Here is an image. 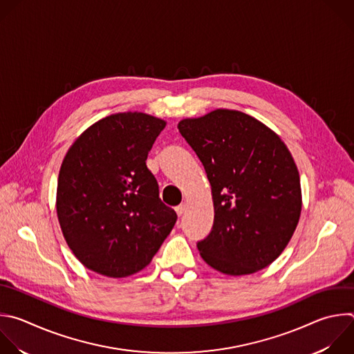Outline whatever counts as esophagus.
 <instances>
[{"instance_id":"obj_1","label":"esophagus","mask_w":354,"mask_h":354,"mask_svg":"<svg viewBox=\"0 0 354 354\" xmlns=\"http://www.w3.org/2000/svg\"><path fill=\"white\" fill-rule=\"evenodd\" d=\"M186 208H187V204H186V203H182V204H179V205L175 208V211H176V214L180 216V215L186 211Z\"/></svg>"}]
</instances>
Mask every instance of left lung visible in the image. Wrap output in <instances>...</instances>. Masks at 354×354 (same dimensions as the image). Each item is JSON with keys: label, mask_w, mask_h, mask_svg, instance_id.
Listing matches in <instances>:
<instances>
[{"label": "left lung", "mask_w": 354, "mask_h": 354, "mask_svg": "<svg viewBox=\"0 0 354 354\" xmlns=\"http://www.w3.org/2000/svg\"><path fill=\"white\" fill-rule=\"evenodd\" d=\"M178 129L204 165L214 225L197 243L203 260L226 275H248L275 261L301 212L300 176L281 138L256 118L215 109Z\"/></svg>", "instance_id": "1"}]
</instances>
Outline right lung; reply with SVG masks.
<instances>
[{
  "label": "right lung",
  "instance_id": "1",
  "mask_svg": "<svg viewBox=\"0 0 354 354\" xmlns=\"http://www.w3.org/2000/svg\"><path fill=\"white\" fill-rule=\"evenodd\" d=\"M165 125L143 112L112 113L68 150L58 175L57 215L86 268L109 278L133 275L171 233L178 215L161 201L146 165Z\"/></svg>",
  "mask_w": 354,
  "mask_h": 354
}]
</instances>
